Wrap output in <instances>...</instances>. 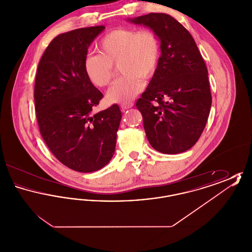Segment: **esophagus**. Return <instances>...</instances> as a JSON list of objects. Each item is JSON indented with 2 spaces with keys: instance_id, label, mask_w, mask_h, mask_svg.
<instances>
[{
  "instance_id": "obj_1",
  "label": "esophagus",
  "mask_w": 252,
  "mask_h": 252,
  "mask_svg": "<svg viewBox=\"0 0 252 252\" xmlns=\"http://www.w3.org/2000/svg\"><path fill=\"white\" fill-rule=\"evenodd\" d=\"M133 107V103L132 102H127V103H124L120 106V108H122V110H126V109H128V108H132Z\"/></svg>"
}]
</instances>
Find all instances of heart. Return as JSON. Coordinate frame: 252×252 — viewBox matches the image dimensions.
<instances>
[{"label": "heart", "instance_id": "obj_1", "mask_svg": "<svg viewBox=\"0 0 252 252\" xmlns=\"http://www.w3.org/2000/svg\"><path fill=\"white\" fill-rule=\"evenodd\" d=\"M100 54L89 55L84 60L85 72L96 87H105L119 64L124 75L114 81L107 92L110 103H126L144 88L145 79L153 77L160 60V41L149 29L118 28L108 32L98 44Z\"/></svg>", "mask_w": 252, "mask_h": 252}]
</instances>
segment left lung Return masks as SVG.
I'll return each instance as SVG.
<instances>
[{
  "instance_id": "left-lung-1",
  "label": "left lung",
  "mask_w": 252,
  "mask_h": 252,
  "mask_svg": "<svg viewBox=\"0 0 252 252\" xmlns=\"http://www.w3.org/2000/svg\"><path fill=\"white\" fill-rule=\"evenodd\" d=\"M127 21L150 28L160 41L158 70L136 103L147 140L163 154L185 152L201 136L212 107L203 58L189 31L168 14Z\"/></svg>"
}]
</instances>
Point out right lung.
<instances>
[{
  "instance_id": "1",
  "label": "right lung",
  "mask_w": 252,
  "mask_h": 252,
  "mask_svg": "<svg viewBox=\"0 0 252 252\" xmlns=\"http://www.w3.org/2000/svg\"><path fill=\"white\" fill-rule=\"evenodd\" d=\"M105 26L56 36L38 63L35 108L39 131L61 163L82 173L107 165L115 151L122 113L117 105L94 113L103 94L87 77L88 48Z\"/></svg>"
}]
</instances>
